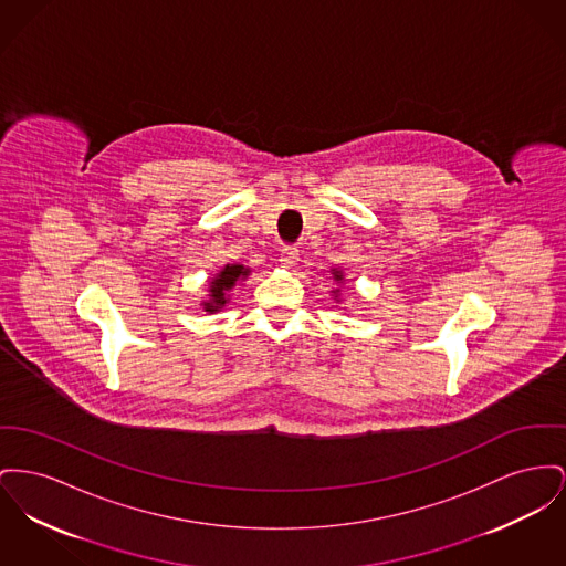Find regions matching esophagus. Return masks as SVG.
I'll return each mask as SVG.
<instances>
[{"mask_svg": "<svg viewBox=\"0 0 566 566\" xmlns=\"http://www.w3.org/2000/svg\"><path fill=\"white\" fill-rule=\"evenodd\" d=\"M300 261V250L295 245H284L282 254H280V263L284 266L297 265Z\"/></svg>", "mask_w": 566, "mask_h": 566, "instance_id": "34e87169", "label": "esophagus"}]
</instances>
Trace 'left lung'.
Returning <instances> with one entry per match:
<instances>
[{"label":"left lung","instance_id":"obj_1","mask_svg":"<svg viewBox=\"0 0 566 566\" xmlns=\"http://www.w3.org/2000/svg\"><path fill=\"white\" fill-rule=\"evenodd\" d=\"M332 273H333V280H335V282H344V273H342V271H337V269H332ZM333 293H335V295H337V293H339V291H333Z\"/></svg>","mask_w":566,"mask_h":566}]
</instances>
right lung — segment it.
Returning <instances> with one entry per match:
<instances>
[{
    "label": "right lung",
    "instance_id": "add662e5",
    "mask_svg": "<svg viewBox=\"0 0 566 566\" xmlns=\"http://www.w3.org/2000/svg\"><path fill=\"white\" fill-rule=\"evenodd\" d=\"M250 269H245L243 265H227L209 284V300L202 303V310L213 314V312H220L224 307V303L229 301V291L233 289L234 284L243 277H248Z\"/></svg>",
    "mask_w": 566,
    "mask_h": 566
}]
</instances>
